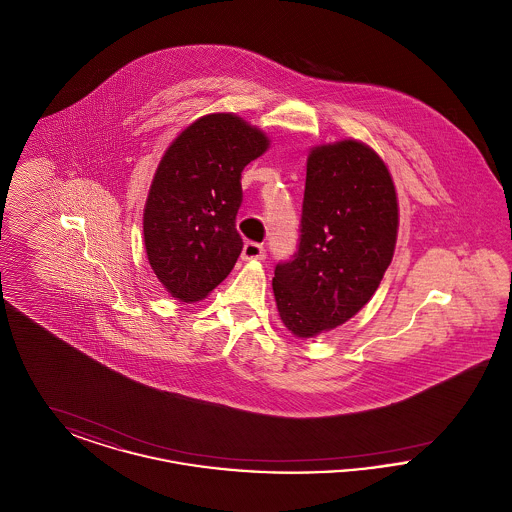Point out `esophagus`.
I'll return each mask as SVG.
<instances>
[{
    "mask_svg": "<svg viewBox=\"0 0 512 512\" xmlns=\"http://www.w3.org/2000/svg\"><path fill=\"white\" fill-rule=\"evenodd\" d=\"M265 257H267L265 245L257 244V242H245L244 251H242L244 261H263Z\"/></svg>",
    "mask_w": 512,
    "mask_h": 512,
    "instance_id": "esophagus-1",
    "label": "esophagus"
}]
</instances>
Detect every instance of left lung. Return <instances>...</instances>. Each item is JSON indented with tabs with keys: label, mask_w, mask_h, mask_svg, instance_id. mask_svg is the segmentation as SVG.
<instances>
[{
	"label": "left lung",
	"mask_w": 512,
	"mask_h": 512,
	"mask_svg": "<svg viewBox=\"0 0 512 512\" xmlns=\"http://www.w3.org/2000/svg\"><path fill=\"white\" fill-rule=\"evenodd\" d=\"M397 224L390 171L370 147L355 140L315 147L297 251L272 278L286 328L313 338L357 315L390 267Z\"/></svg>",
	"instance_id": "1"
}]
</instances>
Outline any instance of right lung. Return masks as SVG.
I'll use <instances>...</instances> for the list:
<instances>
[{
    "label": "right lung",
    "mask_w": 512,
    "mask_h": 512,
    "mask_svg": "<svg viewBox=\"0 0 512 512\" xmlns=\"http://www.w3.org/2000/svg\"><path fill=\"white\" fill-rule=\"evenodd\" d=\"M268 138L232 113L201 117L163 155L144 211L147 259L172 297L192 303L236 265L242 171Z\"/></svg>",
    "instance_id": "obj_1"
}]
</instances>
